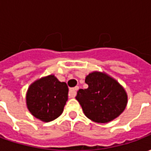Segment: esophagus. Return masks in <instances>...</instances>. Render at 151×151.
<instances>
[{"label":"esophagus","mask_w":151,"mask_h":151,"mask_svg":"<svg viewBox=\"0 0 151 151\" xmlns=\"http://www.w3.org/2000/svg\"><path fill=\"white\" fill-rule=\"evenodd\" d=\"M79 87L77 86L75 87H73V88H70L69 90V96L71 97V98H74L76 96V94H77V91L78 90Z\"/></svg>","instance_id":"esophagus-1"}]
</instances>
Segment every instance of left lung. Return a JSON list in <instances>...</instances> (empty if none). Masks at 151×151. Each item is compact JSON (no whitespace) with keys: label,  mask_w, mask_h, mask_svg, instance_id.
<instances>
[{"label":"left lung","mask_w":151,"mask_h":151,"mask_svg":"<svg viewBox=\"0 0 151 151\" xmlns=\"http://www.w3.org/2000/svg\"><path fill=\"white\" fill-rule=\"evenodd\" d=\"M87 89H80L76 99L86 116L96 123L113 120L125 109L128 96L123 86L105 73L92 72L86 77Z\"/></svg>","instance_id":"1"}]
</instances>
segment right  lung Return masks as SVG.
<instances>
[{
    "instance_id": "add662e5",
    "label": "right lung",
    "mask_w": 151,
    "mask_h": 151,
    "mask_svg": "<svg viewBox=\"0 0 151 151\" xmlns=\"http://www.w3.org/2000/svg\"><path fill=\"white\" fill-rule=\"evenodd\" d=\"M69 88L54 75L38 79L27 92V106L35 118L49 122L59 117L68 100Z\"/></svg>"
}]
</instances>
